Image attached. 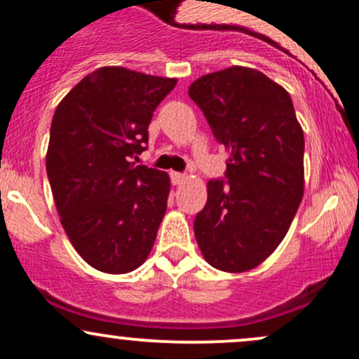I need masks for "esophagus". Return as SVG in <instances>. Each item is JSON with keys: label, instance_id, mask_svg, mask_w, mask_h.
<instances>
[{"label": "esophagus", "instance_id": "34e87169", "mask_svg": "<svg viewBox=\"0 0 359 359\" xmlns=\"http://www.w3.org/2000/svg\"><path fill=\"white\" fill-rule=\"evenodd\" d=\"M170 179L174 185H182L187 182V175L180 174V172H170Z\"/></svg>", "mask_w": 359, "mask_h": 359}]
</instances>
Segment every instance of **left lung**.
<instances>
[{"instance_id":"1","label":"left lung","mask_w":359,"mask_h":359,"mask_svg":"<svg viewBox=\"0 0 359 359\" xmlns=\"http://www.w3.org/2000/svg\"><path fill=\"white\" fill-rule=\"evenodd\" d=\"M189 96L229 154L228 184L209 180L194 221L197 245L214 269L248 271L277 250L302 201V126L290 94L257 69L205 74Z\"/></svg>"}]
</instances>
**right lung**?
<instances>
[{
  "label": "right lung",
  "mask_w": 359,
  "mask_h": 359,
  "mask_svg": "<svg viewBox=\"0 0 359 359\" xmlns=\"http://www.w3.org/2000/svg\"><path fill=\"white\" fill-rule=\"evenodd\" d=\"M175 84L108 65L77 82L53 114L47 175L62 228L104 273L137 270L154 248L170 177L131 158L145 150L154 111Z\"/></svg>",
  "instance_id": "1"
}]
</instances>
